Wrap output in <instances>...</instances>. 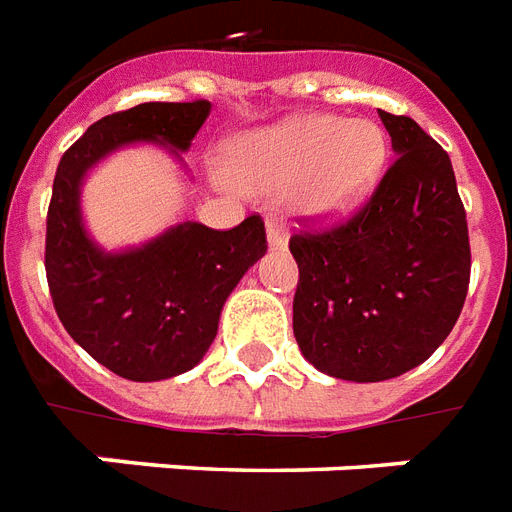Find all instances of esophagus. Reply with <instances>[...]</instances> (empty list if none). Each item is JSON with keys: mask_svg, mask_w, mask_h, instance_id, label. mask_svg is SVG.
Instances as JSON below:
<instances>
[{"mask_svg": "<svg viewBox=\"0 0 512 512\" xmlns=\"http://www.w3.org/2000/svg\"><path fill=\"white\" fill-rule=\"evenodd\" d=\"M265 231H268V244H271L273 249L287 247L289 236H287V228H284V223H279V220H268Z\"/></svg>", "mask_w": 512, "mask_h": 512, "instance_id": "34e87169", "label": "esophagus"}]
</instances>
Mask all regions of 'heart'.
I'll list each match as a JSON object with an SVG mask.
<instances>
[{
    "label": "heart",
    "mask_w": 512,
    "mask_h": 512,
    "mask_svg": "<svg viewBox=\"0 0 512 512\" xmlns=\"http://www.w3.org/2000/svg\"><path fill=\"white\" fill-rule=\"evenodd\" d=\"M385 132L369 119L300 114L225 148V175L247 191H284L313 220L356 212L380 183Z\"/></svg>",
    "instance_id": "b5f03b06"
}]
</instances>
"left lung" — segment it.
Here are the masks:
<instances>
[{
	"label": "left lung",
	"mask_w": 512,
	"mask_h": 512,
	"mask_svg": "<svg viewBox=\"0 0 512 512\" xmlns=\"http://www.w3.org/2000/svg\"><path fill=\"white\" fill-rule=\"evenodd\" d=\"M393 164L345 223L289 239L292 329L319 372L380 382L449 337L470 284L468 220L452 162L409 116L380 111Z\"/></svg>",
	"instance_id": "8db88e82"
}]
</instances>
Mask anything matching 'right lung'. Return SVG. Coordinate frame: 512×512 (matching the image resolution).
Here are the masks:
<instances>
[{
  "instance_id": "1",
  "label": "right lung",
  "mask_w": 512,
  "mask_h": 512,
  "mask_svg": "<svg viewBox=\"0 0 512 512\" xmlns=\"http://www.w3.org/2000/svg\"><path fill=\"white\" fill-rule=\"evenodd\" d=\"M209 108V100L140 103L103 116L55 172L44 241L52 305L68 335L124 380H167L199 364L225 300L268 249L265 223L260 215L231 231L180 223L138 249L103 252L84 231L79 188L92 164L127 143L188 151Z\"/></svg>"
}]
</instances>
